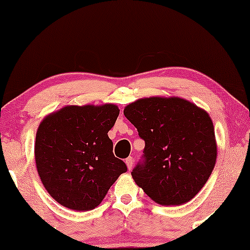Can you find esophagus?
<instances>
[{"mask_svg": "<svg viewBox=\"0 0 250 250\" xmlns=\"http://www.w3.org/2000/svg\"><path fill=\"white\" fill-rule=\"evenodd\" d=\"M126 165H127V168L131 170L132 169V167H133V158L132 157H128L127 159H126Z\"/></svg>", "mask_w": 250, "mask_h": 250, "instance_id": "1", "label": "esophagus"}]
</instances>
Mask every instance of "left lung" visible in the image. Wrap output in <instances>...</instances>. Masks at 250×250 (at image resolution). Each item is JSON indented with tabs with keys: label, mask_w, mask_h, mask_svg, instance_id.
<instances>
[{
	"label": "left lung",
	"mask_w": 250,
	"mask_h": 250,
	"mask_svg": "<svg viewBox=\"0 0 250 250\" xmlns=\"http://www.w3.org/2000/svg\"><path fill=\"white\" fill-rule=\"evenodd\" d=\"M145 140L142 159L132 170L153 201L176 206L190 201L209 179L217 148L213 122L181 98H145L124 109Z\"/></svg>",
	"instance_id": "obj_1"
}]
</instances>
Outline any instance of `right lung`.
Here are the masks:
<instances>
[{
	"mask_svg": "<svg viewBox=\"0 0 250 250\" xmlns=\"http://www.w3.org/2000/svg\"><path fill=\"white\" fill-rule=\"evenodd\" d=\"M118 115L115 104L67 105L40 124L37 172L60 205L77 211L93 209L118 176L127 172L126 164L112 152L108 136Z\"/></svg>",
	"mask_w": 250,
	"mask_h": 250,
	"instance_id": "1",
	"label": "right lung"
}]
</instances>
